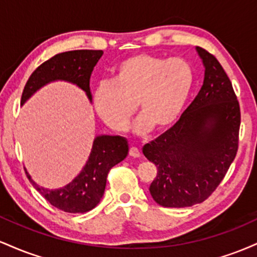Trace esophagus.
I'll list each match as a JSON object with an SVG mask.
<instances>
[{
	"label": "esophagus",
	"mask_w": 257,
	"mask_h": 257,
	"mask_svg": "<svg viewBox=\"0 0 257 257\" xmlns=\"http://www.w3.org/2000/svg\"><path fill=\"white\" fill-rule=\"evenodd\" d=\"M129 156H132V157H135V158L140 157L141 156L140 150L137 149V147H131V149H129Z\"/></svg>",
	"instance_id": "34e87169"
}]
</instances>
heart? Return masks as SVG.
I'll return each instance as SVG.
<instances>
[{
	"label": "heart",
	"instance_id": "1",
	"mask_svg": "<svg viewBox=\"0 0 257 257\" xmlns=\"http://www.w3.org/2000/svg\"><path fill=\"white\" fill-rule=\"evenodd\" d=\"M194 83L192 65L184 58L135 54L117 65L112 83L102 82L93 94L96 113L116 132L126 131L138 111L135 131H164L178 120Z\"/></svg>",
	"mask_w": 257,
	"mask_h": 257
}]
</instances>
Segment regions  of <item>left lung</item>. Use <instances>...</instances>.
<instances>
[{
	"label": "left lung",
	"instance_id": "obj_1",
	"mask_svg": "<svg viewBox=\"0 0 257 257\" xmlns=\"http://www.w3.org/2000/svg\"><path fill=\"white\" fill-rule=\"evenodd\" d=\"M196 49L205 69L198 95L172 128L143 147L157 167L150 193L166 208L204 202L238 151L240 108L231 81L213 54Z\"/></svg>",
	"mask_w": 257,
	"mask_h": 257
}]
</instances>
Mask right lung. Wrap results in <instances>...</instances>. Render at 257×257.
Segmentation results:
<instances>
[{
	"label": "right lung",
	"instance_id": "add662e5",
	"mask_svg": "<svg viewBox=\"0 0 257 257\" xmlns=\"http://www.w3.org/2000/svg\"><path fill=\"white\" fill-rule=\"evenodd\" d=\"M102 51L64 52L44 61L31 73L22 95V105L43 85L54 81H66L85 91L91 101L89 81ZM128 141L118 135H100L94 139L91 152L81 173L70 184L58 190L38 186L29 173L26 176L35 188L55 208L66 213H87L99 204L104 194L106 178L112 167L128 155Z\"/></svg>",
	"mask_w": 257,
	"mask_h": 257
}]
</instances>
